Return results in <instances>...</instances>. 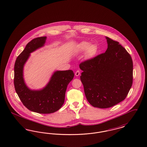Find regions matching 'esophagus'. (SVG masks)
Returning <instances> with one entry per match:
<instances>
[{"label": "esophagus", "mask_w": 147, "mask_h": 147, "mask_svg": "<svg viewBox=\"0 0 147 147\" xmlns=\"http://www.w3.org/2000/svg\"><path fill=\"white\" fill-rule=\"evenodd\" d=\"M80 71H79V70H78V71H76V72L75 73V75H76V76H78L79 75H80Z\"/></svg>", "instance_id": "34e87169"}]
</instances>
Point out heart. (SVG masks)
Returning a JSON list of instances; mask_svg holds the SVG:
<instances>
[{
  "instance_id": "1",
  "label": "heart",
  "mask_w": 147,
  "mask_h": 147,
  "mask_svg": "<svg viewBox=\"0 0 147 147\" xmlns=\"http://www.w3.org/2000/svg\"><path fill=\"white\" fill-rule=\"evenodd\" d=\"M98 47L96 44H91L88 41L81 42L76 47L78 53L86 51V56L88 58H92L98 53Z\"/></svg>"
}]
</instances>
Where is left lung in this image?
Segmentation results:
<instances>
[{
    "label": "left lung",
    "instance_id": "left-lung-1",
    "mask_svg": "<svg viewBox=\"0 0 147 147\" xmlns=\"http://www.w3.org/2000/svg\"><path fill=\"white\" fill-rule=\"evenodd\" d=\"M105 53L82 62L80 76L85 94L94 107L108 108L125 100L133 82L131 55L119 42L106 37Z\"/></svg>",
    "mask_w": 147,
    "mask_h": 147
}]
</instances>
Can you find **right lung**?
Masks as SVG:
<instances>
[{
    "mask_svg": "<svg viewBox=\"0 0 147 147\" xmlns=\"http://www.w3.org/2000/svg\"><path fill=\"white\" fill-rule=\"evenodd\" d=\"M46 38L38 37L29 42L17 57L14 66L13 83L20 99L28 109L40 114L53 113L61 108L65 102L67 86L74 76L71 70L57 71L42 90L33 91L27 87L23 78L24 64L30 53L44 45Z\"/></svg>",
    "mask_w": 147,
    "mask_h": 147,
    "instance_id": "obj_1",
    "label": "right lung"
}]
</instances>
